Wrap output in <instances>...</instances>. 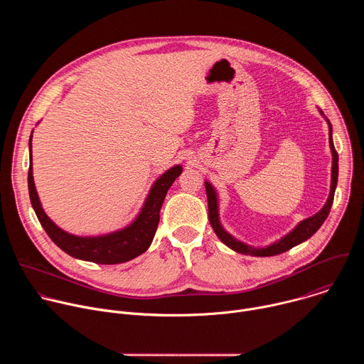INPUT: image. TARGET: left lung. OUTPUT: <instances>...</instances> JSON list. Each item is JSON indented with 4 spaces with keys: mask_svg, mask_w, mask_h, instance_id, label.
I'll return each instance as SVG.
<instances>
[{
    "mask_svg": "<svg viewBox=\"0 0 364 364\" xmlns=\"http://www.w3.org/2000/svg\"><path fill=\"white\" fill-rule=\"evenodd\" d=\"M321 112V111H320ZM321 115L324 117V114L321 112ZM326 118V117H324ZM327 124H328V139H330V149H331V155H333V166H331V187H330V194L328 198L326 201V204L323 205V209L316 213L314 216H311L308 219H304L302 222H299L288 235H285L284 237H281L279 240L265 246V247H253L250 245H246L240 240H237L236 237H233L229 232L225 230V228L220 223L219 219V197H218V191L216 188L209 183L204 181L205 186V193H207V203H209V220L210 225L215 230V233L218 235V237L232 250L243 253V255H250V256H275L279 253H284L287 250H289L291 247L305 242L306 239H309L313 236L324 223V220L327 219L330 209L333 205V200H334V191L337 187V178H338V154L334 148L333 144V128L330 121L326 118Z\"/></svg>",
    "mask_w": 364,
    "mask_h": 364,
    "instance_id": "1",
    "label": "left lung"
}]
</instances>
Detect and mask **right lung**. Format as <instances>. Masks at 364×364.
Wrapping results in <instances>:
<instances>
[{
  "instance_id": "add662e5",
  "label": "right lung",
  "mask_w": 364,
  "mask_h": 364,
  "mask_svg": "<svg viewBox=\"0 0 364 364\" xmlns=\"http://www.w3.org/2000/svg\"><path fill=\"white\" fill-rule=\"evenodd\" d=\"M31 138L33 132L28 141L31 161L28 168V193L31 205L37 215L40 225L43 226L48 237L63 252L76 259H82V261L102 265H115L131 261V259L139 256L149 247L154 235L157 232V226L160 222V210L167 196V191L174 183V180L183 171V167L180 164L168 168L164 174H161L154 181L139 213L128 226L99 236H77L60 229L43 210L33 178Z\"/></svg>"
}]
</instances>
